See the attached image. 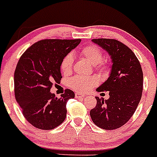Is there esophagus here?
Returning <instances> with one entry per match:
<instances>
[{"label":"esophagus","instance_id":"34e87169","mask_svg":"<svg viewBox=\"0 0 157 157\" xmlns=\"http://www.w3.org/2000/svg\"><path fill=\"white\" fill-rule=\"evenodd\" d=\"M86 97L85 94H82L81 93H75V98H84Z\"/></svg>","mask_w":157,"mask_h":157}]
</instances>
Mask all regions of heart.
<instances>
[{
	"mask_svg": "<svg viewBox=\"0 0 157 157\" xmlns=\"http://www.w3.org/2000/svg\"><path fill=\"white\" fill-rule=\"evenodd\" d=\"M80 55L87 59L93 65H95V69L100 71H105L108 68L107 62L103 59V53L97 45H89L83 47L80 51ZM74 63V58L71 54H67L62 59L60 63V70L63 74H68L71 71ZM98 79L94 77H82L75 76L69 80L71 88L79 92H86L98 85Z\"/></svg>",
	"mask_w": 157,
	"mask_h": 157,
	"instance_id": "obj_1",
	"label": "heart"
}]
</instances>
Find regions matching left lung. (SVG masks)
<instances>
[{
  "label": "left lung",
  "instance_id": "left-lung-1",
  "mask_svg": "<svg viewBox=\"0 0 157 157\" xmlns=\"http://www.w3.org/2000/svg\"><path fill=\"white\" fill-rule=\"evenodd\" d=\"M93 41L105 48L112 59V71L98 92L109 91V98H96L97 105L90 114L94 124L104 130L120 128L136 111L143 90V72L131 49L121 41L98 38Z\"/></svg>",
  "mask_w": 157,
  "mask_h": 157
}]
</instances>
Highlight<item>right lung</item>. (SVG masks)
Instances as JSON below:
<instances>
[{"label": "right lung", "instance_id": "obj_1", "mask_svg": "<svg viewBox=\"0 0 157 157\" xmlns=\"http://www.w3.org/2000/svg\"><path fill=\"white\" fill-rule=\"evenodd\" d=\"M81 39H44L29 47L19 58L14 74V91L25 119L34 127L52 130L67 116V102L75 93L66 89L60 98L51 94L60 82L62 59Z\"/></svg>", "mask_w": 157, "mask_h": 157}]
</instances>
